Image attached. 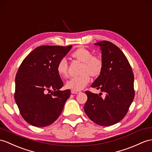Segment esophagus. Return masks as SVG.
Instances as JSON below:
<instances>
[{
  "label": "esophagus",
  "instance_id": "esophagus-1",
  "mask_svg": "<svg viewBox=\"0 0 152 152\" xmlns=\"http://www.w3.org/2000/svg\"><path fill=\"white\" fill-rule=\"evenodd\" d=\"M71 92H72V94H76L80 93L79 91H75V90H71Z\"/></svg>",
  "mask_w": 152,
  "mask_h": 152
}]
</instances>
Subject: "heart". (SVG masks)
Here are the masks:
<instances>
[{"label":"heart","instance_id":"heart-1","mask_svg":"<svg viewBox=\"0 0 152 152\" xmlns=\"http://www.w3.org/2000/svg\"><path fill=\"white\" fill-rule=\"evenodd\" d=\"M71 56L75 60L82 63L80 75L69 80L66 84V87L72 90L80 91L90 83V77L97 78L102 73L104 62L102 59L97 55H93L91 51L84 47L77 48L72 53ZM57 72L61 78L68 76V63L65 58H62L57 65Z\"/></svg>","mask_w":152,"mask_h":152}]
</instances>
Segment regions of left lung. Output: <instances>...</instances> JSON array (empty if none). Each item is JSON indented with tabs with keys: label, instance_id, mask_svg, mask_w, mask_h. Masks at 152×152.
<instances>
[{
	"label": "left lung",
	"instance_id": "1",
	"mask_svg": "<svg viewBox=\"0 0 152 152\" xmlns=\"http://www.w3.org/2000/svg\"><path fill=\"white\" fill-rule=\"evenodd\" d=\"M95 44L102 51L104 67L91 87L104 93L105 97L86 91L84 110L95 123L110 126L123 119L134 101V75L126 57L116 45L107 40Z\"/></svg>",
	"mask_w": 152,
	"mask_h": 152
}]
</instances>
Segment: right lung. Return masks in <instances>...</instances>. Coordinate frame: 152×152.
I'll use <instances>...</instances> for the list:
<instances>
[{
	"mask_svg": "<svg viewBox=\"0 0 152 152\" xmlns=\"http://www.w3.org/2000/svg\"><path fill=\"white\" fill-rule=\"evenodd\" d=\"M72 47L39 46L18 68L14 97L20 115L29 124L47 126L61 115L71 91L59 90L64 84L56 68ZM51 89L54 91L50 94Z\"/></svg>",
	"mask_w": 152,
	"mask_h": 152,
	"instance_id": "add662e5",
	"label": "right lung"
}]
</instances>
